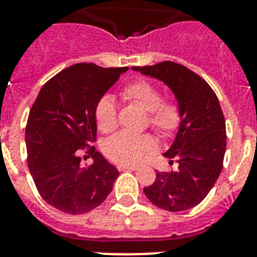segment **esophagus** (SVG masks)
<instances>
[{"mask_svg": "<svg viewBox=\"0 0 257 257\" xmlns=\"http://www.w3.org/2000/svg\"><path fill=\"white\" fill-rule=\"evenodd\" d=\"M118 171H136V165H117Z\"/></svg>", "mask_w": 257, "mask_h": 257, "instance_id": "1", "label": "esophagus"}]
</instances>
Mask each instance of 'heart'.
<instances>
[{
  "label": "heart",
  "instance_id": "b5f03b06",
  "mask_svg": "<svg viewBox=\"0 0 257 257\" xmlns=\"http://www.w3.org/2000/svg\"><path fill=\"white\" fill-rule=\"evenodd\" d=\"M121 97L147 112L145 125L152 126L159 136L168 139L181 126L183 113L173 98H163L160 86L148 80H136L121 89ZM97 128L102 133L117 128L116 102L110 96L101 97L94 108ZM157 140L152 133L135 135L120 132L105 141L104 153L118 165H136L156 152Z\"/></svg>",
  "mask_w": 257,
  "mask_h": 257
}]
</instances>
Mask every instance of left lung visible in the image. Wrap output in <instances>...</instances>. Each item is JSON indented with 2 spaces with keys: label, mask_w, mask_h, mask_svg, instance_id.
<instances>
[{
  "label": "left lung",
  "mask_w": 257,
  "mask_h": 257,
  "mask_svg": "<svg viewBox=\"0 0 257 257\" xmlns=\"http://www.w3.org/2000/svg\"><path fill=\"white\" fill-rule=\"evenodd\" d=\"M133 69L164 81L183 113L175 143L164 153L175 159L177 171L156 172L155 183L144 188V193L161 209L187 211L205 199L223 169L227 132L219 98L203 77L177 62Z\"/></svg>",
  "instance_id": "8db88e82"
}]
</instances>
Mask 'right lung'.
Masks as SVG:
<instances>
[{"instance_id":"obj_1","label":"right lung","mask_w":257,"mask_h":257,"mask_svg":"<svg viewBox=\"0 0 257 257\" xmlns=\"http://www.w3.org/2000/svg\"><path fill=\"white\" fill-rule=\"evenodd\" d=\"M128 68L74 64L42 86L26 122V161L38 193L69 215L97 208L112 192L118 171L94 147V108ZM92 156L93 163L82 167Z\"/></svg>"}]
</instances>
